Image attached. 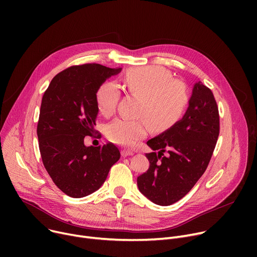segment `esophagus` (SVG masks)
Returning a JSON list of instances; mask_svg holds the SVG:
<instances>
[{
    "label": "esophagus",
    "mask_w": 257,
    "mask_h": 257,
    "mask_svg": "<svg viewBox=\"0 0 257 257\" xmlns=\"http://www.w3.org/2000/svg\"><path fill=\"white\" fill-rule=\"evenodd\" d=\"M134 152L132 150H121V155H123V157H127V156H131L133 155Z\"/></svg>",
    "instance_id": "1"
}]
</instances>
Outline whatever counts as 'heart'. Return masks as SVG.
I'll use <instances>...</instances> for the list:
<instances>
[{"label": "heart", "mask_w": 257, "mask_h": 257, "mask_svg": "<svg viewBox=\"0 0 257 257\" xmlns=\"http://www.w3.org/2000/svg\"><path fill=\"white\" fill-rule=\"evenodd\" d=\"M127 91L140 98L139 119L116 118L107 126V138L112 143L132 147L145 139L150 126L155 131H166L184 114L190 102L187 88L181 81L172 79L171 73L161 66L149 65L129 70L124 78ZM120 97L113 81L102 83L96 92L99 112L111 116Z\"/></svg>", "instance_id": "heart-1"}]
</instances>
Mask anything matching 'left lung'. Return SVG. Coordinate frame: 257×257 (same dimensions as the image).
I'll list each match as a JSON object with an SVG mask.
<instances>
[{
	"label": "left lung",
	"instance_id": "left-lung-1",
	"mask_svg": "<svg viewBox=\"0 0 257 257\" xmlns=\"http://www.w3.org/2000/svg\"><path fill=\"white\" fill-rule=\"evenodd\" d=\"M219 133L217 102L212 91L199 81L183 117L147 142L153 152L146 154L150 167L138 177L141 193L163 206L183 198L204 174Z\"/></svg>",
	"mask_w": 257,
	"mask_h": 257
}]
</instances>
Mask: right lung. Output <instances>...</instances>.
Instances as JSON below:
<instances>
[{
	"label": "right lung",
	"mask_w": 257,
	"mask_h": 257,
	"mask_svg": "<svg viewBox=\"0 0 257 257\" xmlns=\"http://www.w3.org/2000/svg\"><path fill=\"white\" fill-rule=\"evenodd\" d=\"M120 70L98 63L70 66L52 79L43 96L37 124L40 155L53 182L72 198L99 190L120 157L111 143L84 145V138L96 132V92Z\"/></svg>",
	"instance_id": "add662e5"
}]
</instances>
